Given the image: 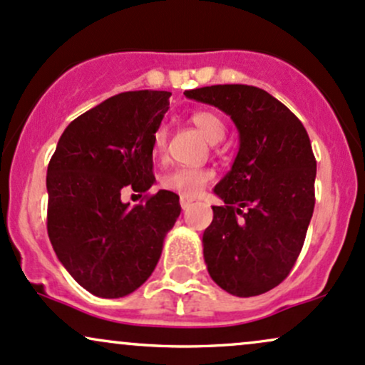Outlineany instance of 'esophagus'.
<instances>
[{
  "instance_id": "esophagus-1",
  "label": "esophagus",
  "mask_w": 365,
  "mask_h": 365,
  "mask_svg": "<svg viewBox=\"0 0 365 365\" xmlns=\"http://www.w3.org/2000/svg\"><path fill=\"white\" fill-rule=\"evenodd\" d=\"M181 208L182 210H187L192 205V198H190V196H181Z\"/></svg>"
}]
</instances>
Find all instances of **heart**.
I'll use <instances>...</instances> for the list:
<instances>
[{
	"label": "heart",
	"mask_w": 365,
	"mask_h": 365,
	"mask_svg": "<svg viewBox=\"0 0 365 365\" xmlns=\"http://www.w3.org/2000/svg\"><path fill=\"white\" fill-rule=\"evenodd\" d=\"M191 123L203 133L210 143H218L225 136V123L220 115L213 110H196L191 115ZM167 145V128L158 126L152 136L153 157H162ZM213 174L208 169H196V167H175L162 175L160 184L167 191H174L182 196H196L207 184L212 181Z\"/></svg>",
	"instance_id": "obj_1"
}]
</instances>
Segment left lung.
<instances>
[{
	"label": "left lung",
	"instance_id": "obj_1",
	"mask_svg": "<svg viewBox=\"0 0 365 365\" xmlns=\"http://www.w3.org/2000/svg\"><path fill=\"white\" fill-rule=\"evenodd\" d=\"M184 96L215 106L239 131V152L213 192L203 232L212 280L252 297L285 280L302 250L314 212L316 158L306 128L287 106L251 85H212Z\"/></svg>",
	"mask_w": 365,
	"mask_h": 365
}]
</instances>
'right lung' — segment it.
Wrapping results in <instances>:
<instances>
[{
    "label": "right lung",
    "instance_id": "obj_1",
    "mask_svg": "<svg viewBox=\"0 0 365 365\" xmlns=\"http://www.w3.org/2000/svg\"><path fill=\"white\" fill-rule=\"evenodd\" d=\"M170 92L138 90L107 98L68 124L47 165V234L68 273L90 294L118 299L147 282L179 213L160 190L136 207L123 187L145 192L153 178L152 136Z\"/></svg>",
    "mask_w": 365,
    "mask_h": 365
}]
</instances>
